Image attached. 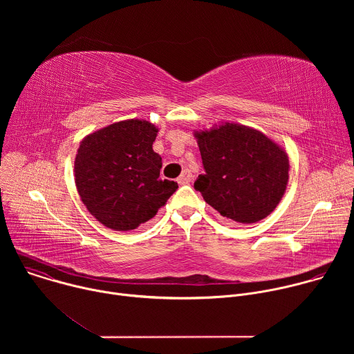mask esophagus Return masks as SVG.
Listing matches in <instances>:
<instances>
[{"instance_id":"obj_1","label":"esophagus","mask_w":354,"mask_h":354,"mask_svg":"<svg viewBox=\"0 0 354 354\" xmlns=\"http://www.w3.org/2000/svg\"><path fill=\"white\" fill-rule=\"evenodd\" d=\"M190 180H192V174L189 171H183L182 175L178 178V183H180V185L189 183Z\"/></svg>"}]
</instances>
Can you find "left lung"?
<instances>
[{
    "instance_id": "1",
    "label": "left lung",
    "mask_w": 354,
    "mask_h": 354,
    "mask_svg": "<svg viewBox=\"0 0 354 354\" xmlns=\"http://www.w3.org/2000/svg\"><path fill=\"white\" fill-rule=\"evenodd\" d=\"M205 174L194 189L234 223L252 224L279 205L288 182V157L263 133L225 123L196 133Z\"/></svg>"
}]
</instances>
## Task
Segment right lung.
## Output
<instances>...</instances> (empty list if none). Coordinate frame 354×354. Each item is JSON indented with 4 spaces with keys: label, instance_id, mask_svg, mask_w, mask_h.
Returning <instances> with one entry per match:
<instances>
[{
    "label": "right lung",
    "instance_id": "1",
    "mask_svg": "<svg viewBox=\"0 0 354 354\" xmlns=\"http://www.w3.org/2000/svg\"><path fill=\"white\" fill-rule=\"evenodd\" d=\"M158 129L145 120L113 123L85 137L78 148L75 185L88 212L105 227L130 231L153 218L176 192L161 180L154 153Z\"/></svg>",
    "mask_w": 354,
    "mask_h": 354
}]
</instances>
